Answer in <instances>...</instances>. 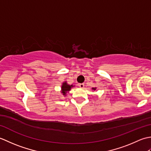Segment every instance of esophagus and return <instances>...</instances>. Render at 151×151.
Listing matches in <instances>:
<instances>
[{"label": "esophagus", "mask_w": 151, "mask_h": 151, "mask_svg": "<svg viewBox=\"0 0 151 151\" xmlns=\"http://www.w3.org/2000/svg\"><path fill=\"white\" fill-rule=\"evenodd\" d=\"M79 87L81 88H84V84H79Z\"/></svg>", "instance_id": "1"}]
</instances>
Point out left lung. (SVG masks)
<instances>
[{
  "instance_id": "1",
  "label": "left lung",
  "mask_w": 151,
  "mask_h": 151,
  "mask_svg": "<svg viewBox=\"0 0 151 151\" xmlns=\"http://www.w3.org/2000/svg\"><path fill=\"white\" fill-rule=\"evenodd\" d=\"M96 88H92V89H93V90H96Z\"/></svg>"
}]
</instances>
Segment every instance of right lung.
I'll return each mask as SVG.
<instances>
[{
    "label": "right lung",
    "instance_id": "add662e5",
    "mask_svg": "<svg viewBox=\"0 0 151 151\" xmlns=\"http://www.w3.org/2000/svg\"><path fill=\"white\" fill-rule=\"evenodd\" d=\"M74 86L73 84L72 85H69L67 84V82L66 81L63 82L62 84V86H61V93H62V95L63 96L67 95V93H69V91L72 88H73Z\"/></svg>",
    "mask_w": 151,
    "mask_h": 151
}]
</instances>
